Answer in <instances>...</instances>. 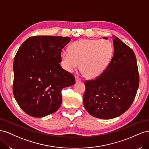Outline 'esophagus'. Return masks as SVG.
<instances>
[{"mask_svg": "<svg viewBox=\"0 0 149 149\" xmlns=\"http://www.w3.org/2000/svg\"><path fill=\"white\" fill-rule=\"evenodd\" d=\"M81 81V79L79 78L78 76H76V81L78 82V81Z\"/></svg>", "mask_w": 149, "mask_h": 149, "instance_id": "obj_1", "label": "esophagus"}]
</instances>
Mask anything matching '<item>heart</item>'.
Wrapping results in <instances>:
<instances>
[{
  "mask_svg": "<svg viewBox=\"0 0 149 149\" xmlns=\"http://www.w3.org/2000/svg\"><path fill=\"white\" fill-rule=\"evenodd\" d=\"M114 48L108 40L82 39L71 45V49H62V66L67 71L72 72L81 67L90 78L100 76L109 65Z\"/></svg>",
  "mask_w": 149,
  "mask_h": 149,
  "instance_id": "1",
  "label": "heart"
}]
</instances>
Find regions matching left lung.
I'll return each instance as SVG.
<instances>
[{
  "instance_id": "1",
  "label": "left lung",
  "mask_w": 149,
  "mask_h": 149,
  "mask_svg": "<svg viewBox=\"0 0 149 149\" xmlns=\"http://www.w3.org/2000/svg\"><path fill=\"white\" fill-rule=\"evenodd\" d=\"M113 44L114 55L106 69L95 79L85 81V109L100 119H110L124 113L132 105L139 85L134 52L118 37L114 38Z\"/></svg>"
}]
</instances>
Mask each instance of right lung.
<instances>
[{
  "instance_id": "obj_1",
  "label": "right lung",
  "mask_w": 149,
  "mask_h": 149,
  "mask_svg": "<svg viewBox=\"0 0 149 149\" xmlns=\"http://www.w3.org/2000/svg\"><path fill=\"white\" fill-rule=\"evenodd\" d=\"M70 37L34 36L22 44L13 61V96L26 114L42 118L56 112L61 90L75 83V78L63 69L61 53Z\"/></svg>"
}]
</instances>
